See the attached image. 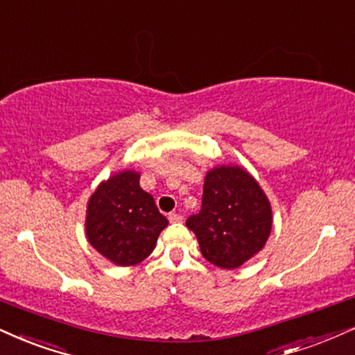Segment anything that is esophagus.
<instances>
[{
    "label": "esophagus",
    "instance_id": "esophagus-1",
    "mask_svg": "<svg viewBox=\"0 0 355 355\" xmlns=\"http://www.w3.org/2000/svg\"><path fill=\"white\" fill-rule=\"evenodd\" d=\"M168 218H169L171 224H178V222H182V216H179V214H176V212H171Z\"/></svg>",
    "mask_w": 355,
    "mask_h": 355
}]
</instances>
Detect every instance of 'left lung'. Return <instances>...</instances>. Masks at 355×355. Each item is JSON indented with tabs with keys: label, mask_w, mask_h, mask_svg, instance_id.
I'll list each match as a JSON object with an SVG mask.
<instances>
[{
	"label": "left lung",
	"mask_w": 355,
	"mask_h": 355,
	"mask_svg": "<svg viewBox=\"0 0 355 355\" xmlns=\"http://www.w3.org/2000/svg\"><path fill=\"white\" fill-rule=\"evenodd\" d=\"M186 225L198 237L205 260L218 268H237L265 247L271 207L247 171L220 166L205 176L200 211Z\"/></svg>",
	"instance_id": "obj_1"
}]
</instances>
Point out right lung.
<instances>
[{"instance_id": "obj_1", "label": "right lung", "mask_w": 355, "mask_h": 355, "mask_svg": "<svg viewBox=\"0 0 355 355\" xmlns=\"http://www.w3.org/2000/svg\"><path fill=\"white\" fill-rule=\"evenodd\" d=\"M168 218L153 196L139 187V174L123 171L102 182L87 207V239L95 250L121 266L137 265L155 250Z\"/></svg>"}]
</instances>
